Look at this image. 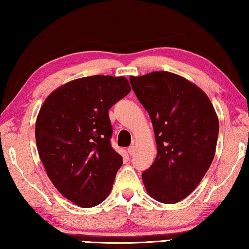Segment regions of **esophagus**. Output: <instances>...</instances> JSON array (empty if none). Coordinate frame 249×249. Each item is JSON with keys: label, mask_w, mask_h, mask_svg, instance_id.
Returning <instances> with one entry per match:
<instances>
[{"label": "esophagus", "mask_w": 249, "mask_h": 249, "mask_svg": "<svg viewBox=\"0 0 249 249\" xmlns=\"http://www.w3.org/2000/svg\"><path fill=\"white\" fill-rule=\"evenodd\" d=\"M128 153H129L130 155H133L134 153H136V146H134V145L129 146V147H128Z\"/></svg>", "instance_id": "obj_1"}]
</instances>
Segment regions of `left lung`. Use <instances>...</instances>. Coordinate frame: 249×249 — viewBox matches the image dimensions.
I'll return each instance as SVG.
<instances>
[{
    "mask_svg": "<svg viewBox=\"0 0 249 249\" xmlns=\"http://www.w3.org/2000/svg\"><path fill=\"white\" fill-rule=\"evenodd\" d=\"M149 112L158 155L142 178L151 197L176 203L199 185L214 158L219 120L210 99L193 83L171 72L130 76Z\"/></svg>",
    "mask_w": 249,
    "mask_h": 249,
    "instance_id": "1",
    "label": "left lung"
}]
</instances>
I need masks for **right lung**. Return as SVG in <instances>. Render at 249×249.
<instances>
[{"instance_id":"obj_1","label":"right lung","mask_w":249,"mask_h":249,"mask_svg":"<svg viewBox=\"0 0 249 249\" xmlns=\"http://www.w3.org/2000/svg\"><path fill=\"white\" fill-rule=\"evenodd\" d=\"M130 90L124 76L77 78L48 96L39 111V156L52 184L77 206L95 207L110 193L122 158L111 146L108 110Z\"/></svg>"}]
</instances>
